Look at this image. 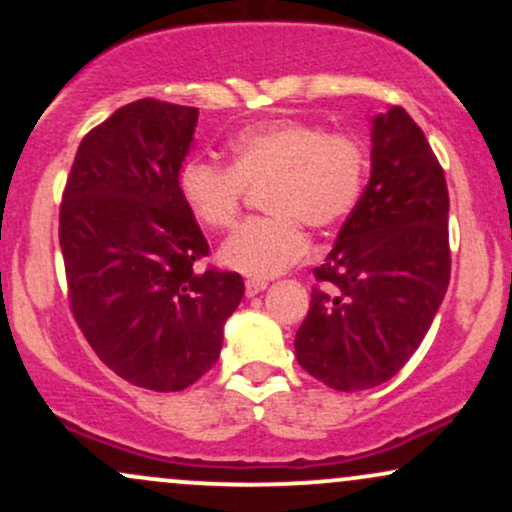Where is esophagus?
<instances>
[{"mask_svg":"<svg viewBox=\"0 0 512 512\" xmlns=\"http://www.w3.org/2000/svg\"><path fill=\"white\" fill-rule=\"evenodd\" d=\"M264 289H267V281H264V279H248V281H245V293H248V296H257V293H262Z\"/></svg>","mask_w":512,"mask_h":512,"instance_id":"obj_1","label":"esophagus"}]
</instances>
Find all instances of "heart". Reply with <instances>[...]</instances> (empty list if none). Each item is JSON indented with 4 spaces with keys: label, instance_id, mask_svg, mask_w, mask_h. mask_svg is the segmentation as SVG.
Returning <instances> with one entry per match:
<instances>
[{
    "label": "heart",
    "instance_id": "obj_1",
    "mask_svg": "<svg viewBox=\"0 0 512 512\" xmlns=\"http://www.w3.org/2000/svg\"><path fill=\"white\" fill-rule=\"evenodd\" d=\"M231 163L192 156L178 187L192 216L209 231L238 221L250 190H263L272 216L245 221L223 243L221 262L264 279L296 264L308 250L310 228H332L354 214L368 182V151L354 134L327 132L313 122L281 120L248 127L231 139Z\"/></svg>",
    "mask_w": 512,
    "mask_h": 512
}]
</instances>
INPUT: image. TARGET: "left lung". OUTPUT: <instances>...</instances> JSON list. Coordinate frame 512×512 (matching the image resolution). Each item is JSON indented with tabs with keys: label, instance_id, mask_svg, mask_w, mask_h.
Instances as JSON below:
<instances>
[{
	"label": "left lung",
	"instance_id": "left-lung-1",
	"mask_svg": "<svg viewBox=\"0 0 512 512\" xmlns=\"http://www.w3.org/2000/svg\"><path fill=\"white\" fill-rule=\"evenodd\" d=\"M448 185L404 108L373 120V173L325 264L313 269L296 358L332 390L390 380L419 349L450 284Z\"/></svg>",
	"mask_w": 512,
	"mask_h": 512
}]
</instances>
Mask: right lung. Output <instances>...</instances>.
I'll return each mask as SVG.
<instances>
[{
    "instance_id": "obj_1",
    "label": "right lung",
    "mask_w": 512,
    "mask_h": 512,
    "mask_svg": "<svg viewBox=\"0 0 512 512\" xmlns=\"http://www.w3.org/2000/svg\"><path fill=\"white\" fill-rule=\"evenodd\" d=\"M197 108L142 98L76 149L60 204L72 315L96 356L156 392L195 385L219 361L243 276L209 267V243L180 195Z\"/></svg>"
}]
</instances>
